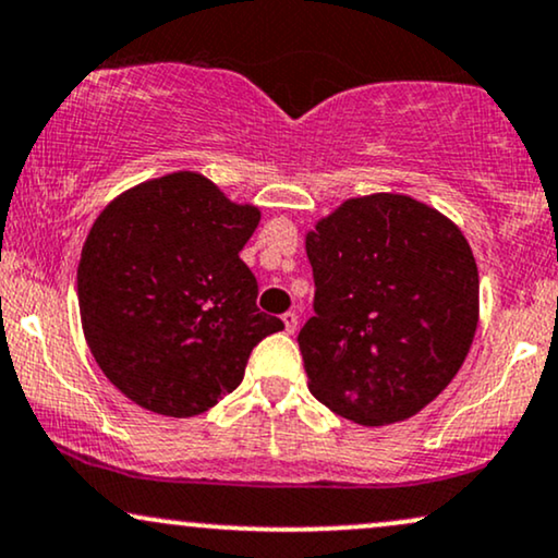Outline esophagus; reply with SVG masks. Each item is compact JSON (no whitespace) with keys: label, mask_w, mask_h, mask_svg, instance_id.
Masks as SVG:
<instances>
[{"label":"esophagus","mask_w":558,"mask_h":558,"mask_svg":"<svg viewBox=\"0 0 558 558\" xmlns=\"http://www.w3.org/2000/svg\"><path fill=\"white\" fill-rule=\"evenodd\" d=\"M283 325H286V332H296V327H299V314H296V312H286V314H283Z\"/></svg>","instance_id":"esophagus-1"}]
</instances>
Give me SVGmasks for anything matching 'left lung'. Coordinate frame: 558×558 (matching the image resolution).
<instances>
[{
	"instance_id": "1",
	"label": "left lung",
	"mask_w": 558,
	"mask_h": 558,
	"mask_svg": "<svg viewBox=\"0 0 558 558\" xmlns=\"http://www.w3.org/2000/svg\"><path fill=\"white\" fill-rule=\"evenodd\" d=\"M314 317L301 327L308 389L359 426L413 418L460 372L478 327L465 233L408 194L351 197L306 231Z\"/></svg>"
}]
</instances>
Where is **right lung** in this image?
<instances>
[{
  "label": "right lung",
  "instance_id": "1",
  "mask_svg": "<svg viewBox=\"0 0 558 558\" xmlns=\"http://www.w3.org/2000/svg\"><path fill=\"white\" fill-rule=\"evenodd\" d=\"M259 207L233 203L197 171L140 181L90 226L77 267L83 335L119 392L190 418L244 379L254 345L283 330L257 308L239 257Z\"/></svg>",
  "mask_w": 558,
  "mask_h": 558
}]
</instances>
